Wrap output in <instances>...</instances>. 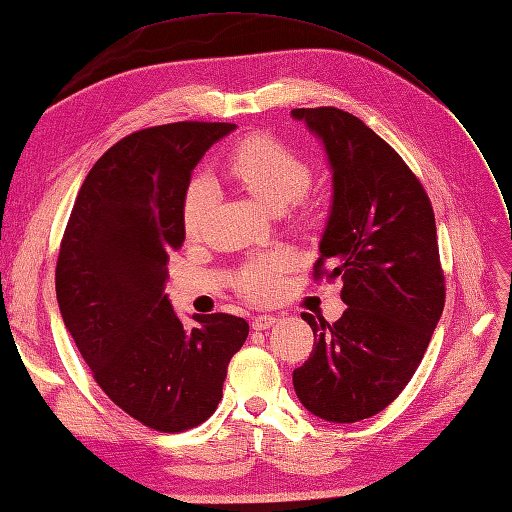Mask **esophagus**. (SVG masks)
<instances>
[{
    "label": "esophagus",
    "instance_id": "obj_1",
    "mask_svg": "<svg viewBox=\"0 0 512 512\" xmlns=\"http://www.w3.org/2000/svg\"><path fill=\"white\" fill-rule=\"evenodd\" d=\"M276 321H278V319L273 317V315H258V317L252 319V328H254V330H267V328H271Z\"/></svg>",
    "mask_w": 512,
    "mask_h": 512
}]
</instances>
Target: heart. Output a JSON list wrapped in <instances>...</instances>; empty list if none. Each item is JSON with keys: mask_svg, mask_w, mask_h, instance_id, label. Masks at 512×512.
Segmentation results:
<instances>
[{"mask_svg": "<svg viewBox=\"0 0 512 512\" xmlns=\"http://www.w3.org/2000/svg\"><path fill=\"white\" fill-rule=\"evenodd\" d=\"M228 173L243 189L252 193L269 210H282L302 197L310 184V167L291 147L254 136L234 149L228 160ZM215 204V186L206 178H195L184 193L182 221L186 234H199ZM293 265V256L284 249L258 256L243 267L239 291L254 302H269L280 291L282 273Z\"/></svg>", "mask_w": 512, "mask_h": 512, "instance_id": "1", "label": "heart"}]
</instances>
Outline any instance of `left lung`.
Listing matches in <instances>:
<instances>
[{
    "label": "left lung",
    "instance_id": "1",
    "mask_svg": "<svg viewBox=\"0 0 512 512\" xmlns=\"http://www.w3.org/2000/svg\"><path fill=\"white\" fill-rule=\"evenodd\" d=\"M291 117L326 149L332 206L315 278H341L347 304L332 326L302 315L315 347L293 371V386L313 415L354 423L402 393L441 319L445 278L434 213L402 156L358 117L332 106L295 108Z\"/></svg>",
    "mask_w": 512,
    "mask_h": 512
}]
</instances>
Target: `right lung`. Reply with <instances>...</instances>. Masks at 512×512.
Listing matches in <instances>:
<instances>
[{"instance_id": "right-lung-1", "label": "right lung", "mask_w": 512, "mask_h": 512, "mask_svg": "<svg viewBox=\"0 0 512 512\" xmlns=\"http://www.w3.org/2000/svg\"><path fill=\"white\" fill-rule=\"evenodd\" d=\"M234 128L180 121L121 139L86 176L60 243L65 328L110 400L158 432L189 430L215 413L249 332L226 313L193 315L197 326L186 330L165 295L191 173Z\"/></svg>"}]
</instances>
